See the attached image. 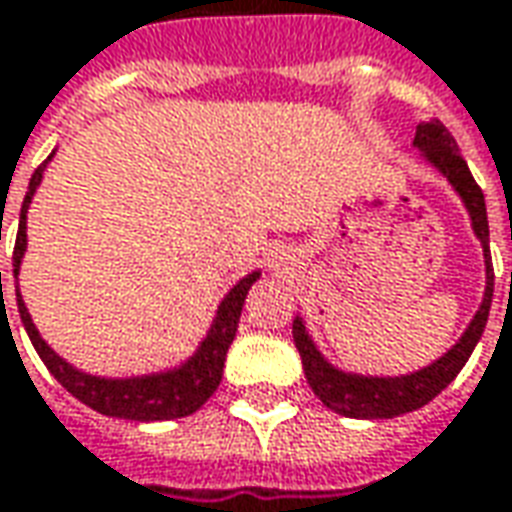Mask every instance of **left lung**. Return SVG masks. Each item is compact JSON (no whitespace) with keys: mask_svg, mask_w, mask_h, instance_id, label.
I'll return each instance as SVG.
<instances>
[{"mask_svg":"<svg viewBox=\"0 0 512 512\" xmlns=\"http://www.w3.org/2000/svg\"><path fill=\"white\" fill-rule=\"evenodd\" d=\"M414 149H420L425 163H431L448 183L454 185L459 200L465 202V208L471 214V228L476 233V239L482 242V253H485V279H488L485 281V298H482V304H479V310L473 315L468 329L462 332V338L440 360H434L431 366H425L420 372L400 377L352 375V372H344V369H335L318 352V346L312 344L304 321L296 318L293 321V341L298 346V355H301V363H304V375H307L310 389L324 406L344 414V417H355V420H392V417L417 411L425 403H431L459 375V369L468 363L473 346L479 344L490 315L493 262H490V228L485 194L476 185L471 168L456 149V140L440 120H423L417 126Z\"/></svg>","mask_w":512,"mask_h":512,"instance_id":"1","label":"left lung"}]
</instances>
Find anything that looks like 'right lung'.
<instances>
[{
	"label": "right lung",
	"instance_id": "obj_1",
	"mask_svg": "<svg viewBox=\"0 0 512 512\" xmlns=\"http://www.w3.org/2000/svg\"><path fill=\"white\" fill-rule=\"evenodd\" d=\"M53 160V154L41 163L22 202V214H19V233H16V248H13V276H16V304H19V315L22 324L30 335V341L36 346L39 358L44 366L50 369V375L56 377L58 383L78 397L84 406L95 408L98 414L106 417H120V420H137V423H157V420H177V417H188L194 414L202 403L216 392L219 380H222V369H225V355L228 346L236 338V327H239V315L245 307V296L262 276L259 270L248 273L245 279H239L231 287V293L222 298L219 310L214 315V324L208 329V335L202 338L197 352L191 358L166 369V372H154V375H137V377H98L87 375L81 369H75L72 363L56 355L47 341L39 335V329L33 324L30 312L24 307L22 293H19V267H22L24 250H27V208L33 202V194L39 188L44 168ZM0 293H2V273H0Z\"/></svg>",
	"mask_w": 512,
	"mask_h": 512
}]
</instances>
